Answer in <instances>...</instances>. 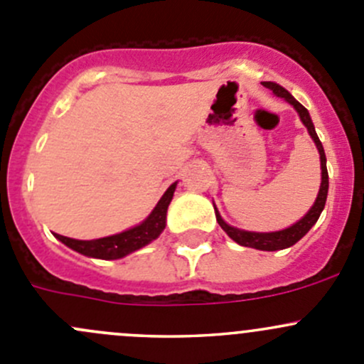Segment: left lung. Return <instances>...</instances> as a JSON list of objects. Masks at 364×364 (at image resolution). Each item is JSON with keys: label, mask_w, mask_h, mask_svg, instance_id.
Returning a JSON list of instances; mask_svg holds the SVG:
<instances>
[{"label": "left lung", "mask_w": 364, "mask_h": 364, "mask_svg": "<svg viewBox=\"0 0 364 364\" xmlns=\"http://www.w3.org/2000/svg\"><path fill=\"white\" fill-rule=\"evenodd\" d=\"M262 84L264 87L273 91L274 97L284 98L285 102H289V104L296 109V112L299 114V119L303 121L308 134H310V137L314 139L315 146H317L318 155H321V188H318L317 199H315L314 205L308 209V213L303 216V218L297 220L296 223H292V225L287 227V229L274 230V232H253V230H243V229H237V227L229 225V223L222 218V215H220V211L216 209L215 203H213V205H215L216 222H218V225L225 230L227 236H229L230 240L236 241V243L241 245V247H250V248H255V250H264V252H277V250H284V248H289L292 247V245H296L297 241H299L301 237H303L304 234H306L308 230L317 223L318 216H321L322 209H324L326 205V199H328L329 176H328V167H326L324 148H322L321 139H318L314 123H311L310 112H308L306 109H304L287 90H284V87L278 86V84L274 82H262Z\"/></svg>", "instance_id": "left-lung-1"}]
</instances>
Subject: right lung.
Segmentation results:
<instances>
[{
    "instance_id": "1",
    "label": "right lung",
    "mask_w": 364,
    "mask_h": 364,
    "mask_svg": "<svg viewBox=\"0 0 364 364\" xmlns=\"http://www.w3.org/2000/svg\"><path fill=\"white\" fill-rule=\"evenodd\" d=\"M176 186H178V181L172 183V185L165 190L164 196L160 197L159 204H156L155 208H153V211L146 216V220H142L139 225L132 227V229L123 230V232L90 241L73 240V237L60 236V234H54V236H56V240H60L61 243L67 245L68 248H72L73 252L80 253V255L104 260L123 259V257L130 255V253L141 250L142 247H146V245H149L151 241H155L156 237L164 232L165 223H167V209L172 197H174Z\"/></svg>"
}]
</instances>
